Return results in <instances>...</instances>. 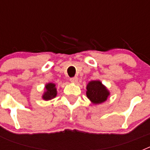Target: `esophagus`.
<instances>
[{"mask_svg":"<svg viewBox=\"0 0 150 150\" xmlns=\"http://www.w3.org/2000/svg\"><path fill=\"white\" fill-rule=\"evenodd\" d=\"M70 81H71V83H76L78 82V78L76 77V76H74V77H71V79H70Z\"/></svg>","mask_w":150,"mask_h":150,"instance_id":"obj_1","label":"esophagus"}]
</instances>
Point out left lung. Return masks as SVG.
<instances>
[{"mask_svg":"<svg viewBox=\"0 0 150 150\" xmlns=\"http://www.w3.org/2000/svg\"><path fill=\"white\" fill-rule=\"evenodd\" d=\"M87 98L94 104H101L110 95V91L99 80H94L88 83L86 86Z\"/></svg>","mask_w":150,"mask_h":150,"instance_id":"left-lung-1","label":"left lung"}]
</instances>
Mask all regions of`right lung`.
Returning <instances> with one entry per match:
<instances>
[{"label": "right lung", "mask_w": 150, "mask_h": 150, "mask_svg": "<svg viewBox=\"0 0 150 150\" xmlns=\"http://www.w3.org/2000/svg\"><path fill=\"white\" fill-rule=\"evenodd\" d=\"M45 88H46V91H44V93L42 96L43 100H51L57 95V89L55 88V84L54 83H47L45 86Z\"/></svg>", "instance_id": "1"}]
</instances>
